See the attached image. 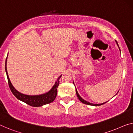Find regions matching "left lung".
<instances>
[{
	"label": "left lung",
	"instance_id": "obj_1",
	"mask_svg": "<svg viewBox=\"0 0 133 133\" xmlns=\"http://www.w3.org/2000/svg\"><path fill=\"white\" fill-rule=\"evenodd\" d=\"M115 42H116V44H117L118 47V48H119V50H120V52H121V50H120L119 47V46H118V44L117 42H116V40H115ZM73 83H74V82H73ZM75 89H76V88H75ZM76 94H77V97H78V99L79 100V101H80L81 102H82V103H84V104H86V105H91V106H95V107H97V106H100V105H103V104L105 103H107V102H104V103H99V104L91 103H90V102H87V101H85L84 99H83V98L81 97L80 96H79V95L78 93V91H77V89H76ZM116 94H117V93H116Z\"/></svg>",
	"mask_w": 133,
	"mask_h": 133
}]
</instances>
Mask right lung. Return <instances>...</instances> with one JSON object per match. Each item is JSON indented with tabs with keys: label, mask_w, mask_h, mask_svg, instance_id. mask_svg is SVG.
Returning a JSON list of instances; mask_svg holds the SVG:
<instances>
[{
	"label": "right lung",
	"mask_w": 133,
	"mask_h": 133,
	"mask_svg": "<svg viewBox=\"0 0 133 133\" xmlns=\"http://www.w3.org/2000/svg\"><path fill=\"white\" fill-rule=\"evenodd\" d=\"M7 58L8 56L6 57V58L5 61V71L6 73L8 84H9V86L12 91V93H13V95L15 96L18 100H19V101L23 102H25V103L28 104V105H30L31 106V107H42V106L46 105V104L48 103H50L51 102L54 101V100L56 97L57 93H58L57 89H58V85L59 84V79L61 78L62 75H60V76L58 77V78L57 79V81L55 82L54 86L52 87V89H51L48 92L39 95H24V94H22L17 91V90L15 89V87L13 86L11 81H10L6 68Z\"/></svg>",
	"instance_id": "right-lung-1"
}]
</instances>
